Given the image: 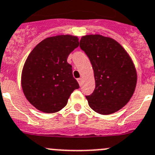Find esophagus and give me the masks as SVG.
<instances>
[{"label": "esophagus", "mask_w": 155, "mask_h": 155, "mask_svg": "<svg viewBox=\"0 0 155 155\" xmlns=\"http://www.w3.org/2000/svg\"><path fill=\"white\" fill-rule=\"evenodd\" d=\"M78 81L79 84L81 85V84H82V78H78Z\"/></svg>", "instance_id": "1"}]
</instances>
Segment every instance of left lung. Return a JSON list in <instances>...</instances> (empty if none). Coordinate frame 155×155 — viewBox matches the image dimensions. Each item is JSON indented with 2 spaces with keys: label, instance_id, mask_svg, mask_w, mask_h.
<instances>
[{
  "label": "left lung",
  "instance_id": "left-lung-1",
  "mask_svg": "<svg viewBox=\"0 0 155 155\" xmlns=\"http://www.w3.org/2000/svg\"><path fill=\"white\" fill-rule=\"evenodd\" d=\"M80 48L91 61L95 89L86 96L92 110L110 114L128 103L137 84V72L132 59L115 40L100 35H85Z\"/></svg>",
  "mask_w": 155,
  "mask_h": 155
}]
</instances>
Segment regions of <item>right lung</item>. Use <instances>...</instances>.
<instances>
[{
    "mask_svg": "<svg viewBox=\"0 0 155 155\" xmlns=\"http://www.w3.org/2000/svg\"><path fill=\"white\" fill-rule=\"evenodd\" d=\"M79 46L77 36L57 35L35 46L23 67L21 87L27 100L38 110L55 113L66 106L79 84L67 58Z\"/></svg>",
    "mask_w": 155,
    "mask_h": 155,
    "instance_id": "1",
    "label": "right lung"
}]
</instances>
